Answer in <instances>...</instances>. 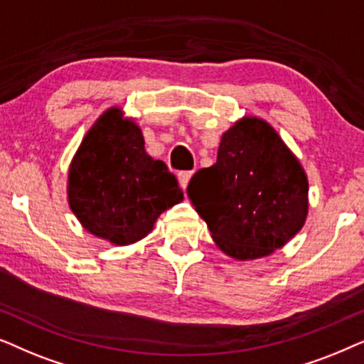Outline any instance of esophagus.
<instances>
[{"mask_svg":"<svg viewBox=\"0 0 364 364\" xmlns=\"http://www.w3.org/2000/svg\"><path fill=\"white\" fill-rule=\"evenodd\" d=\"M191 176H193V171H179V173H178L179 186H181L183 190H186V186H188V183H190Z\"/></svg>","mask_w":364,"mask_h":364,"instance_id":"esophagus-1","label":"esophagus"}]
</instances>
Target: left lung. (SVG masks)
Listing matches in <instances>:
<instances>
[{
    "label": "left lung",
    "mask_w": 364,
    "mask_h": 364,
    "mask_svg": "<svg viewBox=\"0 0 364 364\" xmlns=\"http://www.w3.org/2000/svg\"><path fill=\"white\" fill-rule=\"evenodd\" d=\"M188 196L223 253L246 261L279 250L308 215V178L264 119L245 116L221 136L216 163L195 173Z\"/></svg>",
    "instance_id": "8db88e82"
}]
</instances>
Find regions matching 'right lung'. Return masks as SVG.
<instances>
[{
  "label": "right lung",
  "instance_id": "add662e5",
  "mask_svg": "<svg viewBox=\"0 0 364 364\" xmlns=\"http://www.w3.org/2000/svg\"><path fill=\"white\" fill-rule=\"evenodd\" d=\"M181 200L174 174L144 151L139 126L119 108L105 111L68 173V201L85 230L118 246L136 243Z\"/></svg>",
  "mask_w": 364,
  "mask_h": 364
}]
</instances>
